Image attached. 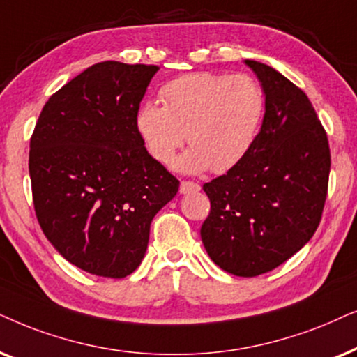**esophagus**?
Listing matches in <instances>:
<instances>
[{"instance_id": "obj_1", "label": "esophagus", "mask_w": 357, "mask_h": 357, "mask_svg": "<svg viewBox=\"0 0 357 357\" xmlns=\"http://www.w3.org/2000/svg\"><path fill=\"white\" fill-rule=\"evenodd\" d=\"M197 191H201V186L194 181H181V184H179V192L181 194L197 192Z\"/></svg>"}]
</instances>
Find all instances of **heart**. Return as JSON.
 <instances>
[{
  "mask_svg": "<svg viewBox=\"0 0 357 357\" xmlns=\"http://www.w3.org/2000/svg\"><path fill=\"white\" fill-rule=\"evenodd\" d=\"M160 96L163 106L145 101L135 112L137 134L158 163L174 160L186 134L192 146L176 165L186 173H227L253 149L266 111L253 76L196 71L171 79Z\"/></svg>",
  "mask_w": 357,
  "mask_h": 357,
  "instance_id": "1",
  "label": "heart"
}]
</instances>
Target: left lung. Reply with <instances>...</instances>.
<instances>
[{
    "label": "left lung",
    "mask_w": 357,
    "mask_h": 357,
    "mask_svg": "<svg viewBox=\"0 0 357 357\" xmlns=\"http://www.w3.org/2000/svg\"><path fill=\"white\" fill-rule=\"evenodd\" d=\"M245 63L263 86V126L234 169L204 184L211 213L201 238L218 268L255 278L287 261L315 234L331 158L307 94L268 65Z\"/></svg>",
    "instance_id": "8db88e82"
}]
</instances>
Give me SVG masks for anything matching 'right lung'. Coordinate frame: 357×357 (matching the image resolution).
Listing matches in <instances>:
<instances>
[{"instance_id":"1","label":"right lung","mask_w":357,"mask_h":357,"mask_svg":"<svg viewBox=\"0 0 357 357\" xmlns=\"http://www.w3.org/2000/svg\"><path fill=\"white\" fill-rule=\"evenodd\" d=\"M160 68L101 61L52 94L31 139L37 220L66 261L121 279L149 246L150 223L179 181L151 158L135 112Z\"/></svg>"}]
</instances>
